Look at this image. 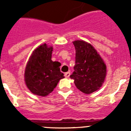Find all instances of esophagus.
<instances>
[{
  "mask_svg": "<svg viewBox=\"0 0 131 131\" xmlns=\"http://www.w3.org/2000/svg\"><path fill=\"white\" fill-rule=\"evenodd\" d=\"M64 76L66 77V78H68V77H69V76H70V73H69V72H66V73L64 74Z\"/></svg>",
  "mask_w": 131,
  "mask_h": 131,
  "instance_id": "obj_1",
  "label": "esophagus"
}]
</instances>
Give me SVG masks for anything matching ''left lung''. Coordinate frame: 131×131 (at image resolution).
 Segmentation results:
<instances>
[{
    "label": "left lung",
    "instance_id": "1",
    "mask_svg": "<svg viewBox=\"0 0 131 131\" xmlns=\"http://www.w3.org/2000/svg\"><path fill=\"white\" fill-rule=\"evenodd\" d=\"M73 43L75 48V66L70 78L82 92L92 93L104 82L106 65L92 45L83 40H75Z\"/></svg>",
    "mask_w": 131,
    "mask_h": 131
}]
</instances>
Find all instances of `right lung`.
<instances>
[{
    "instance_id": "right-lung-1",
    "label": "right lung",
    "mask_w": 131,
    "mask_h": 131,
    "mask_svg": "<svg viewBox=\"0 0 131 131\" xmlns=\"http://www.w3.org/2000/svg\"><path fill=\"white\" fill-rule=\"evenodd\" d=\"M53 47L46 43L35 48L27 62L24 79L33 94L46 96L51 93L59 81L64 78L60 63L51 60Z\"/></svg>"
}]
</instances>
